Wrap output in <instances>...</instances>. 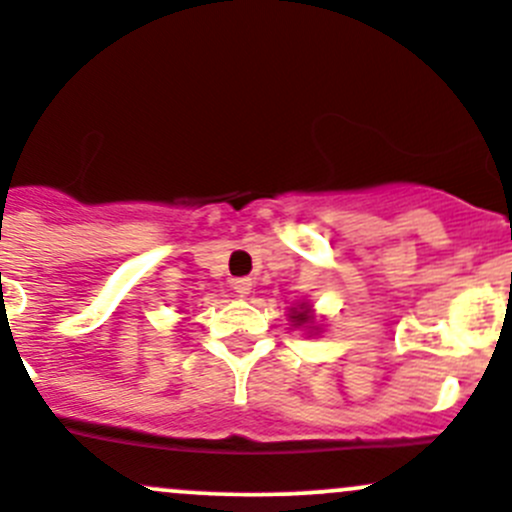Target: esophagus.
I'll list each match as a JSON object with an SVG mask.
<instances>
[{
  "mask_svg": "<svg viewBox=\"0 0 512 512\" xmlns=\"http://www.w3.org/2000/svg\"><path fill=\"white\" fill-rule=\"evenodd\" d=\"M252 285H255V282H252L250 277H237V280H232V289L237 292V297H247V294L252 292Z\"/></svg>",
  "mask_w": 512,
  "mask_h": 512,
  "instance_id": "1",
  "label": "esophagus"
}]
</instances>
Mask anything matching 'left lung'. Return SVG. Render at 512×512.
<instances>
[{"mask_svg":"<svg viewBox=\"0 0 512 512\" xmlns=\"http://www.w3.org/2000/svg\"><path fill=\"white\" fill-rule=\"evenodd\" d=\"M294 322H299V324H304V322H309V314L307 312H294Z\"/></svg>","mask_w":512,"mask_h":512,"instance_id":"1","label":"left lung"}]
</instances>
